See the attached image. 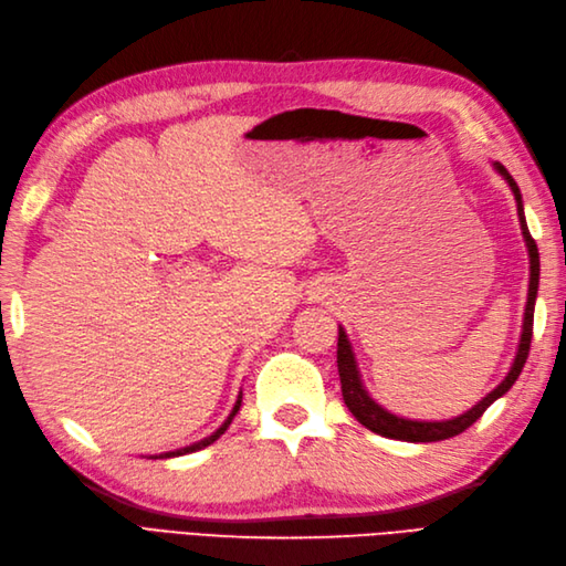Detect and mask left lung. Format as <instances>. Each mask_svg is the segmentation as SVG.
Listing matches in <instances>:
<instances>
[{"label": "left lung", "instance_id": "obj_1", "mask_svg": "<svg viewBox=\"0 0 566 566\" xmlns=\"http://www.w3.org/2000/svg\"><path fill=\"white\" fill-rule=\"evenodd\" d=\"M494 167L499 170V175H504V179L513 188V196L517 200V217H520V226H522V235H525V242H527V249H530V263H532L530 265L532 275H530V294H527V307H525V324H522V338H520V347H517V357L513 361V368L506 375L504 382H501L494 391H490L483 401L473 406L462 417H454V420H448V422L403 420V417H396V415L387 412L385 408H380L366 394V389L359 380V370H357V361H354L349 340H347L345 331L340 326L338 328V373H340L343 399H345V406L349 408V412L359 420V424H364L373 433H380L385 438H396V441H408V443H433V441H446V438L459 436L462 431H467L475 420H480L483 412L499 399V396H504L515 385L517 375L522 373V366H525V361L530 357L532 331H534V303H536V291H538V270H541L538 249H536V242H534L530 228H527L525 209H522V196H520V188H517L515 179L509 175V170L501 163H494Z\"/></svg>", "mask_w": 566, "mask_h": 566}]
</instances>
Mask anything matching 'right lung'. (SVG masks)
<instances>
[{"label": "right lung", "mask_w": 566, "mask_h": 566, "mask_svg": "<svg viewBox=\"0 0 566 566\" xmlns=\"http://www.w3.org/2000/svg\"><path fill=\"white\" fill-rule=\"evenodd\" d=\"M240 410V401L235 403V408H233V412H230V417H228V420L221 424V429H217L212 436H209V438H205V441H200V443H196V446H188V448H181V450H177V452H165V454H158L156 459H167V457H175V454H186V452H196V450H202V448H207V446H212L214 441H217V438L228 429V424L230 422H233V417H235V412Z\"/></svg>", "instance_id": "add662e5"}]
</instances>
